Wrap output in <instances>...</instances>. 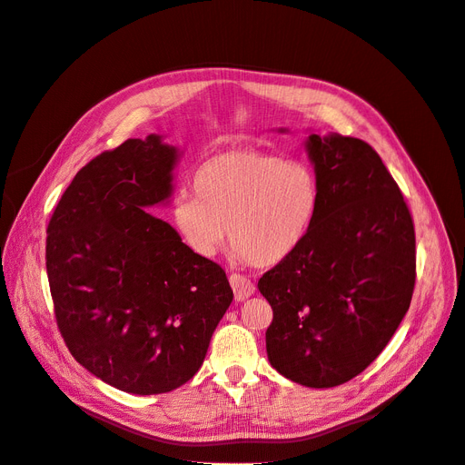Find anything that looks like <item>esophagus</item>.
I'll return each mask as SVG.
<instances>
[{"label":"esophagus","instance_id":"esophagus-1","mask_svg":"<svg viewBox=\"0 0 465 465\" xmlns=\"http://www.w3.org/2000/svg\"><path fill=\"white\" fill-rule=\"evenodd\" d=\"M229 281H231V287H232V291H234V301H238V302H242V301H246L248 297H252V294H254V283H252V281L248 279V277H244V275H241V273H232L231 277H229Z\"/></svg>","mask_w":465,"mask_h":465}]
</instances>
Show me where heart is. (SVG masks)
Here are the masks:
<instances>
[{
    "label": "heart",
    "instance_id": "obj_1",
    "mask_svg": "<svg viewBox=\"0 0 465 465\" xmlns=\"http://www.w3.org/2000/svg\"><path fill=\"white\" fill-rule=\"evenodd\" d=\"M193 193H178L173 221L186 246L213 258L227 242L258 267L287 260L311 232L320 184L311 166L254 149L224 151L193 176Z\"/></svg>",
    "mask_w": 465,
    "mask_h": 465
}]
</instances>
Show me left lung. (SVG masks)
Returning <instances> with one entry per match:
<instances>
[{
    "label": "left lung",
    "instance_id": "1",
    "mask_svg": "<svg viewBox=\"0 0 465 465\" xmlns=\"http://www.w3.org/2000/svg\"><path fill=\"white\" fill-rule=\"evenodd\" d=\"M285 132V130H281ZM318 213L299 250L263 273L273 308L272 367L308 388H333L382 353L410 311L415 229L378 153L357 137L311 134Z\"/></svg>",
    "mask_w": 465,
    "mask_h": 465
}]
</instances>
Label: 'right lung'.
Listing matches in <instances>:
<instances>
[{
	"label": "right lung",
	"mask_w": 465,
	"mask_h": 465,
	"mask_svg": "<svg viewBox=\"0 0 465 465\" xmlns=\"http://www.w3.org/2000/svg\"><path fill=\"white\" fill-rule=\"evenodd\" d=\"M178 159L157 134L101 153L75 174L46 231L54 312L69 353L137 396L186 384L232 302L223 267L147 213L171 200Z\"/></svg>",
	"instance_id": "obj_1"
}]
</instances>
